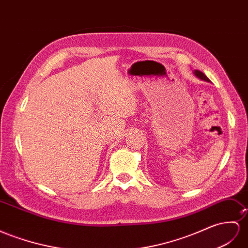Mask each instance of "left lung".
<instances>
[{
  "label": "left lung",
  "instance_id": "obj_1",
  "mask_svg": "<svg viewBox=\"0 0 248 248\" xmlns=\"http://www.w3.org/2000/svg\"><path fill=\"white\" fill-rule=\"evenodd\" d=\"M194 74L197 76V78H200V79H203V80H205V81H211V80H209V79L207 78V76H206L204 73H203V72L199 71V70H195Z\"/></svg>",
  "mask_w": 248,
  "mask_h": 248
}]
</instances>
